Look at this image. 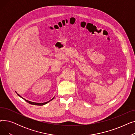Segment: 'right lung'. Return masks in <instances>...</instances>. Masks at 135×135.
Here are the masks:
<instances>
[{"mask_svg": "<svg viewBox=\"0 0 135 135\" xmlns=\"http://www.w3.org/2000/svg\"><path fill=\"white\" fill-rule=\"evenodd\" d=\"M17 95L20 96V97H21V98H23V100H25V101H26V102H27L28 103H29L30 104H33V105H44V104H46V103H47L48 102H49L50 101H52L53 99L54 98V97L52 98V99H51V100H50V101H47V102H44V103H35V102H31V101H28V100H26V99H25V98H22V97H21L20 95H19L18 94H17Z\"/></svg>", "mask_w": 135, "mask_h": 135, "instance_id": "add662e5", "label": "right lung"}]
</instances>
